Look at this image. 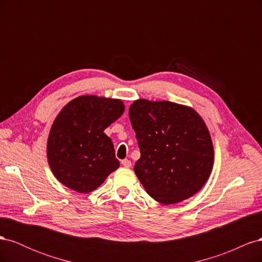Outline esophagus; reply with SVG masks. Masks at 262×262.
Masks as SVG:
<instances>
[{
	"label": "esophagus",
	"mask_w": 262,
	"mask_h": 262,
	"mask_svg": "<svg viewBox=\"0 0 262 262\" xmlns=\"http://www.w3.org/2000/svg\"><path fill=\"white\" fill-rule=\"evenodd\" d=\"M121 164H122L123 167H125V168H130L131 167V162L129 160H122Z\"/></svg>",
	"instance_id": "esophagus-1"
}]
</instances>
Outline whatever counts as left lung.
Masks as SVG:
<instances>
[{
	"instance_id": "obj_1",
	"label": "left lung",
	"mask_w": 262,
	"mask_h": 262,
	"mask_svg": "<svg viewBox=\"0 0 262 262\" xmlns=\"http://www.w3.org/2000/svg\"><path fill=\"white\" fill-rule=\"evenodd\" d=\"M129 117L141 152L134 171L146 192L163 204L196 193L207 182L214 152L209 130L192 108L139 99Z\"/></svg>"
}]
</instances>
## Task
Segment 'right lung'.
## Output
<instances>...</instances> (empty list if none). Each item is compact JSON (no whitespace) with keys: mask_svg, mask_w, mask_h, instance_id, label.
I'll use <instances>...</instances> for the list:
<instances>
[{"mask_svg":"<svg viewBox=\"0 0 262 262\" xmlns=\"http://www.w3.org/2000/svg\"><path fill=\"white\" fill-rule=\"evenodd\" d=\"M124 112L121 100L80 96L63 108L51 126L47 156L61 184L89 193L120 163L104 130Z\"/></svg>","mask_w":262,"mask_h":262,"instance_id":"right-lung-1","label":"right lung"}]
</instances>
